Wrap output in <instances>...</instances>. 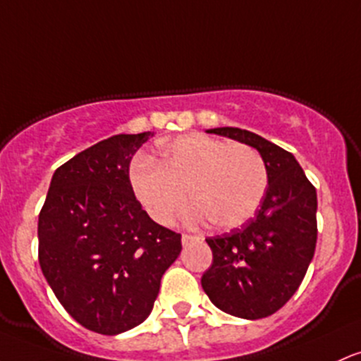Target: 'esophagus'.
I'll use <instances>...</instances> for the list:
<instances>
[{
    "instance_id": "esophagus-1",
    "label": "esophagus",
    "mask_w": 361,
    "mask_h": 361,
    "mask_svg": "<svg viewBox=\"0 0 361 361\" xmlns=\"http://www.w3.org/2000/svg\"><path fill=\"white\" fill-rule=\"evenodd\" d=\"M195 240H197L195 236H192V235H183V236H181V243H183V245L192 243V241H195Z\"/></svg>"
}]
</instances>
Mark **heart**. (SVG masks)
Masks as SVG:
<instances>
[{"label":"heart","mask_w":361,"mask_h":361,"mask_svg":"<svg viewBox=\"0 0 361 361\" xmlns=\"http://www.w3.org/2000/svg\"><path fill=\"white\" fill-rule=\"evenodd\" d=\"M130 183L157 224H171L190 199L188 221H212L219 229L240 228L262 204L269 187L265 162L247 144H228L202 133L176 138L162 147V161L137 157Z\"/></svg>","instance_id":"1"}]
</instances>
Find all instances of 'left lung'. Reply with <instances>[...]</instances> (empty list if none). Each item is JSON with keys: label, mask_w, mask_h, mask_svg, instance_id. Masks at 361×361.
I'll use <instances>...</instances> for the list:
<instances>
[{"label": "left lung", "mask_w": 361, "mask_h": 361, "mask_svg": "<svg viewBox=\"0 0 361 361\" xmlns=\"http://www.w3.org/2000/svg\"><path fill=\"white\" fill-rule=\"evenodd\" d=\"M207 133L229 137L260 152L269 187L241 228L205 238L212 264L202 276L217 308L241 319L276 314L302 284L317 245V192L291 152L248 130L223 126Z\"/></svg>", "instance_id": "obj_1"}]
</instances>
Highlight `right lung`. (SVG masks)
I'll use <instances>...</instances> for the list:
<instances>
[{"instance_id": "right-lung-1", "label": "right lung", "mask_w": 361, "mask_h": 361, "mask_svg": "<svg viewBox=\"0 0 361 361\" xmlns=\"http://www.w3.org/2000/svg\"><path fill=\"white\" fill-rule=\"evenodd\" d=\"M154 132L114 135L54 171L39 214V265L80 326L114 336L147 319L181 235L154 223L130 183V162Z\"/></svg>"}]
</instances>
